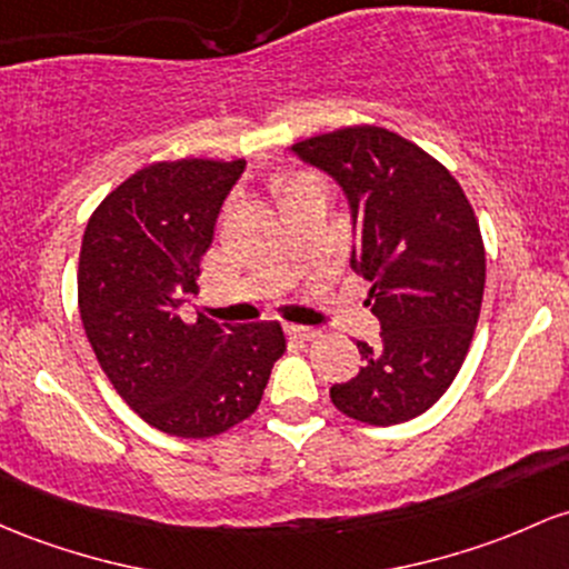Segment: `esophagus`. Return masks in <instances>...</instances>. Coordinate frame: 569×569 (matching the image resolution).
Segmentation results:
<instances>
[{"instance_id": "esophagus-1", "label": "esophagus", "mask_w": 569, "mask_h": 569, "mask_svg": "<svg viewBox=\"0 0 569 569\" xmlns=\"http://www.w3.org/2000/svg\"><path fill=\"white\" fill-rule=\"evenodd\" d=\"M286 335L297 337V340H313L316 329L302 327V323H286Z\"/></svg>"}]
</instances>
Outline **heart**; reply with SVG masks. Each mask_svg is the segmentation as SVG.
<instances>
[{
	"label": "heart",
	"mask_w": 569,
	"mask_h": 569,
	"mask_svg": "<svg viewBox=\"0 0 569 569\" xmlns=\"http://www.w3.org/2000/svg\"><path fill=\"white\" fill-rule=\"evenodd\" d=\"M274 189H278L283 202H289V199L295 197H305V193H318V197H323V183L313 178V174H283V178H278Z\"/></svg>",
	"instance_id": "heart-1"
}]
</instances>
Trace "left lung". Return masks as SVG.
Returning a JSON list of instances; mask_svg holds the SVG:
<instances>
[{"instance_id":"1","label":"left lung","mask_w":569,"mask_h":569,"mask_svg":"<svg viewBox=\"0 0 569 569\" xmlns=\"http://www.w3.org/2000/svg\"><path fill=\"white\" fill-rule=\"evenodd\" d=\"M340 186L351 210V270L370 280L380 340H356L365 367L329 389L372 427L410 421L457 378L480 316L486 253L453 174L389 129L351 127L289 148Z\"/></svg>"}]
</instances>
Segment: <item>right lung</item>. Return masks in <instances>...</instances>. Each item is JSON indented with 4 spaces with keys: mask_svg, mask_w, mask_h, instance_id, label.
I'll list each match as a JSON object with an SVG mask.
<instances>
[{
    "mask_svg": "<svg viewBox=\"0 0 569 569\" xmlns=\"http://www.w3.org/2000/svg\"><path fill=\"white\" fill-rule=\"evenodd\" d=\"M242 170L240 159L159 161L104 197L86 227V337L118 395L167 435L213 437L251 416L286 351L278 321L180 318Z\"/></svg>",
    "mask_w": 569,
    "mask_h": 569,
    "instance_id": "right-lung-1",
    "label": "right lung"
}]
</instances>
